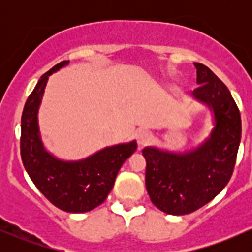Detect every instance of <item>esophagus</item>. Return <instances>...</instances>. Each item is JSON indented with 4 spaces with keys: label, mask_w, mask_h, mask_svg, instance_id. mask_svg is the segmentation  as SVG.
Listing matches in <instances>:
<instances>
[{
    "label": "esophagus",
    "mask_w": 252,
    "mask_h": 252,
    "mask_svg": "<svg viewBox=\"0 0 252 252\" xmlns=\"http://www.w3.org/2000/svg\"><path fill=\"white\" fill-rule=\"evenodd\" d=\"M136 140H138V144L140 145V146H142V145L146 144V142L150 140L149 131L139 130L138 133H136Z\"/></svg>",
    "instance_id": "esophagus-1"
}]
</instances>
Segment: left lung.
Returning <instances> with one entry per match:
<instances>
[{"label":"left lung","mask_w":252,"mask_h":252,"mask_svg":"<svg viewBox=\"0 0 252 252\" xmlns=\"http://www.w3.org/2000/svg\"><path fill=\"white\" fill-rule=\"evenodd\" d=\"M197 86L192 95L212 108L216 126L210 138L187 154L145 147V184L152 204L173 216L191 213L215 199L234 171L241 139L240 112L229 90L201 63H194Z\"/></svg>","instance_id":"left-lung-1"}]
</instances>
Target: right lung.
<instances>
[{
	"label": "right lung",
	"instance_id": "1",
	"mask_svg": "<svg viewBox=\"0 0 252 252\" xmlns=\"http://www.w3.org/2000/svg\"><path fill=\"white\" fill-rule=\"evenodd\" d=\"M65 64L68 61H62L45 73L25 102L20 156L30 179L51 204L65 212L81 213L105 201L122 164L136 150V142L106 147L79 162L60 161L48 154L40 139L37 108L48 77Z\"/></svg>",
	"mask_w": 252,
	"mask_h": 252
}]
</instances>
